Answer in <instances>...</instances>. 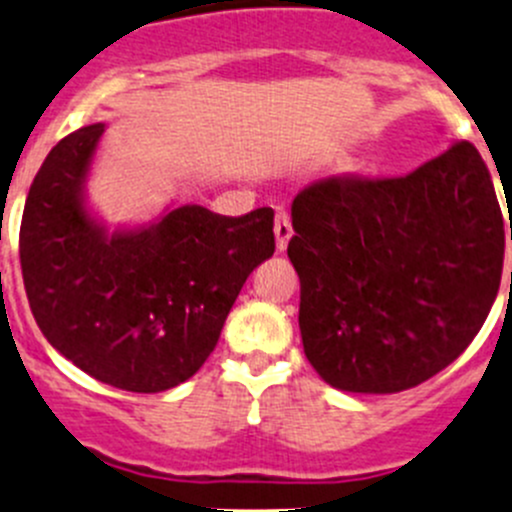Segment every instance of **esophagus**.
<instances>
[{"label": "esophagus", "mask_w": 512, "mask_h": 512, "mask_svg": "<svg viewBox=\"0 0 512 512\" xmlns=\"http://www.w3.org/2000/svg\"><path fill=\"white\" fill-rule=\"evenodd\" d=\"M273 231H276V249L283 251L288 246V239L293 236V226H291V216H288V211L283 209L276 211V224H273Z\"/></svg>", "instance_id": "esophagus-1"}]
</instances>
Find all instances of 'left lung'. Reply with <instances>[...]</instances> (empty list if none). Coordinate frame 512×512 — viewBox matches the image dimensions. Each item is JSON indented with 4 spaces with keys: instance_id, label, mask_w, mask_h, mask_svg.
<instances>
[{
    "instance_id": "8db88e82",
    "label": "left lung",
    "mask_w": 512,
    "mask_h": 512,
    "mask_svg": "<svg viewBox=\"0 0 512 512\" xmlns=\"http://www.w3.org/2000/svg\"><path fill=\"white\" fill-rule=\"evenodd\" d=\"M291 216L303 351L351 393L408 391L450 366L488 318L512 241L468 141L406 176L316 181Z\"/></svg>"
}]
</instances>
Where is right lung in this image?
Segmentation results:
<instances>
[{"mask_svg": "<svg viewBox=\"0 0 512 512\" xmlns=\"http://www.w3.org/2000/svg\"><path fill=\"white\" fill-rule=\"evenodd\" d=\"M104 124L64 136L37 171L19 261L37 326L62 356L121 391L159 393L194 376L258 263L273 256V211H169L106 236L82 204Z\"/></svg>", "mask_w": 512, "mask_h": 512, "instance_id": "add662e5", "label": "right lung"}]
</instances>
